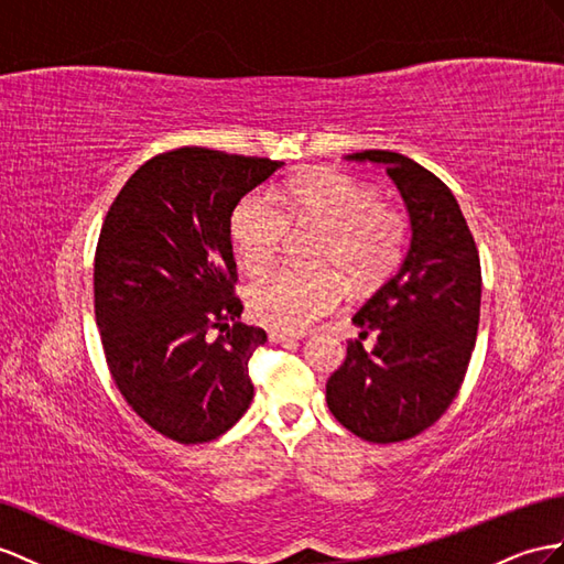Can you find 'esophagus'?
<instances>
[{
  "label": "esophagus",
  "instance_id": "obj_1",
  "mask_svg": "<svg viewBox=\"0 0 564 564\" xmlns=\"http://www.w3.org/2000/svg\"><path fill=\"white\" fill-rule=\"evenodd\" d=\"M269 336H271V340H279V343H285V345H295V343L302 340V336L288 334V330H279V328H271Z\"/></svg>",
  "mask_w": 564,
  "mask_h": 564
}]
</instances>
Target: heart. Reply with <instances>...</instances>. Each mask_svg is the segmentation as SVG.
<instances>
[{
	"instance_id": "obj_1",
	"label": "heart",
	"mask_w": 564,
	"mask_h": 564,
	"mask_svg": "<svg viewBox=\"0 0 564 564\" xmlns=\"http://www.w3.org/2000/svg\"><path fill=\"white\" fill-rule=\"evenodd\" d=\"M291 226L322 228L316 262L334 269L285 264L267 271L248 288L250 310L259 322L281 330H302L334 310L345 295L339 271L357 288L381 283L408 245V224L369 185L334 169H312L267 193L238 202L230 216L240 264L257 273L281 254Z\"/></svg>"
}]
</instances>
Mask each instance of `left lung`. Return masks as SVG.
Masks as SVG:
<instances>
[{"label": "left lung", "instance_id": "1", "mask_svg": "<svg viewBox=\"0 0 564 564\" xmlns=\"http://www.w3.org/2000/svg\"><path fill=\"white\" fill-rule=\"evenodd\" d=\"M386 166L410 214V248L398 271L352 322L359 338L377 330L367 352L350 340L330 373V414L369 443H398L441 420L471 359L481 310V264L455 195L412 159L388 150L348 154Z\"/></svg>", "mask_w": 564, "mask_h": 564}]
</instances>
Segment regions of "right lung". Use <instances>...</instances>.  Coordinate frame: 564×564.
I'll return each mask as SVG.
<instances>
[{
	"label": "right lung",
	"instance_id": "add662e5",
	"mask_svg": "<svg viewBox=\"0 0 564 564\" xmlns=\"http://www.w3.org/2000/svg\"><path fill=\"white\" fill-rule=\"evenodd\" d=\"M281 162L178 148L152 156L107 212L95 319L111 379L162 436L219 438L248 412L267 334L240 322L230 216Z\"/></svg>",
	"mask_w": 564,
	"mask_h": 564
}]
</instances>
